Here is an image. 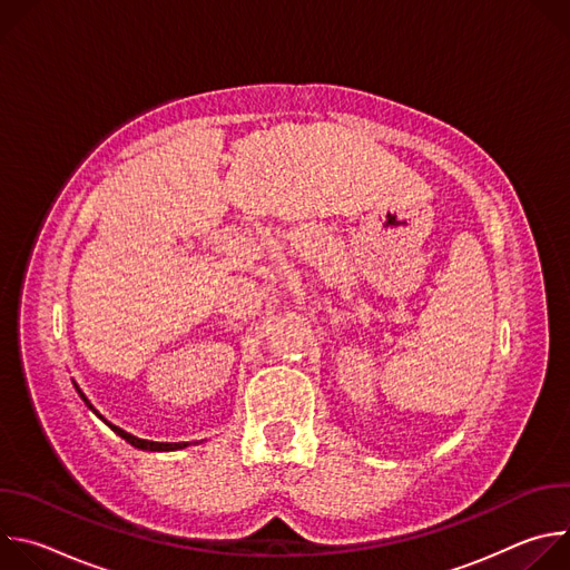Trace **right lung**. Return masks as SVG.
I'll return each instance as SVG.
<instances>
[{
	"instance_id": "1",
	"label": "right lung",
	"mask_w": 570,
	"mask_h": 570,
	"mask_svg": "<svg viewBox=\"0 0 570 570\" xmlns=\"http://www.w3.org/2000/svg\"><path fill=\"white\" fill-rule=\"evenodd\" d=\"M76 385V383H73ZM76 390H78V394H80V399H83L86 403H88V409H92V403L88 401V396L80 392V387L76 385ZM95 411V409H92ZM97 413V411H95ZM99 415V413H97ZM101 417V415H99ZM104 420V417H101ZM106 422V420H104ZM119 438H124L128 444H132L135 449H144V451H178V449H185V446H189L187 442H150V440H139V438H135V435H130V433H126V431H121L119 426H115V424H110V422H106Z\"/></svg>"
}]
</instances>
